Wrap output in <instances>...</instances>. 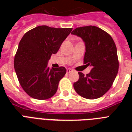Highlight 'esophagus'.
Returning a JSON list of instances; mask_svg holds the SVG:
<instances>
[{
    "instance_id": "obj_1",
    "label": "esophagus",
    "mask_w": 132,
    "mask_h": 132,
    "mask_svg": "<svg viewBox=\"0 0 132 132\" xmlns=\"http://www.w3.org/2000/svg\"><path fill=\"white\" fill-rule=\"evenodd\" d=\"M66 72H68V73H70V72H73V71H72V70L70 69V68H67V69H66Z\"/></svg>"
}]
</instances>
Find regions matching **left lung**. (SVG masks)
I'll list each match as a JSON object with an SVG mask.
<instances>
[{"instance_id":"left-lung-1","label":"left lung","mask_w":132,"mask_h":132,"mask_svg":"<svg viewBox=\"0 0 132 132\" xmlns=\"http://www.w3.org/2000/svg\"><path fill=\"white\" fill-rule=\"evenodd\" d=\"M71 34L80 37L84 42V64L92 67L86 75L78 72L79 79L73 84L75 90L88 99L101 97L110 90L119 70L114 42L107 32L95 26L77 28Z\"/></svg>"}]
</instances>
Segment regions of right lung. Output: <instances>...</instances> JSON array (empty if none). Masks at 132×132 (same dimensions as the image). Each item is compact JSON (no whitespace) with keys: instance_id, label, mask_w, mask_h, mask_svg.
<instances>
[{"instance_id":"obj_1","label":"right lung","mask_w":132,"mask_h":132,"mask_svg":"<svg viewBox=\"0 0 132 132\" xmlns=\"http://www.w3.org/2000/svg\"><path fill=\"white\" fill-rule=\"evenodd\" d=\"M72 30L42 25L30 30L22 38L14 58V68L20 84L31 97L44 100L56 93L66 70L62 66L51 69L48 62Z\"/></svg>"}]
</instances>
